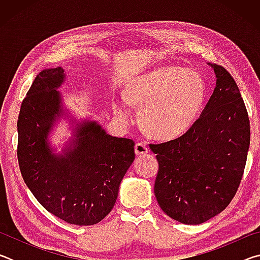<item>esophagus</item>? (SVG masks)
<instances>
[{
    "mask_svg": "<svg viewBox=\"0 0 260 260\" xmlns=\"http://www.w3.org/2000/svg\"><path fill=\"white\" fill-rule=\"evenodd\" d=\"M148 150H149V149H148L146 143L139 142V143L135 144V153H136V155H138V156L144 155V153L148 152Z\"/></svg>",
    "mask_w": 260,
    "mask_h": 260,
    "instance_id": "obj_1",
    "label": "esophagus"
}]
</instances>
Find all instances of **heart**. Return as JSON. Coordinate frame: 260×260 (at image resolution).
<instances>
[{
  "mask_svg": "<svg viewBox=\"0 0 260 260\" xmlns=\"http://www.w3.org/2000/svg\"><path fill=\"white\" fill-rule=\"evenodd\" d=\"M129 102L140 110V122L149 135L160 140L180 138L190 128L203 108L206 85L196 70L164 67L136 78L127 88ZM114 111L127 118L124 103Z\"/></svg>",
  "mask_w": 260,
  "mask_h": 260,
  "instance_id": "heart-1",
  "label": "heart"
}]
</instances>
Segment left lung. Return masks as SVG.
<instances>
[{
  "label": "left lung",
  "instance_id": "left-lung-1",
  "mask_svg": "<svg viewBox=\"0 0 260 260\" xmlns=\"http://www.w3.org/2000/svg\"><path fill=\"white\" fill-rule=\"evenodd\" d=\"M215 88L199 119L175 140L149 144L159 170L155 196L164 212L200 225L225 210L243 177L250 146L248 111L225 68L210 64Z\"/></svg>",
  "mask_w": 260,
  "mask_h": 260
}]
</instances>
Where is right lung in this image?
<instances>
[{"label":"right lung","mask_w":260,"mask_h":260,"mask_svg":"<svg viewBox=\"0 0 260 260\" xmlns=\"http://www.w3.org/2000/svg\"><path fill=\"white\" fill-rule=\"evenodd\" d=\"M61 68L38 74L17 121L19 169L26 186L48 212L78 226L100 222L111 212L122 178L135 159L134 141L107 134L98 121H74V138L56 153L49 136L64 116Z\"/></svg>","instance_id":"obj_1"}]
</instances>
